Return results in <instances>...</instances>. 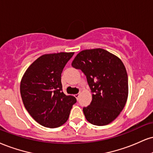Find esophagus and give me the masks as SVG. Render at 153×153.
<instances>
[{"label":"esophagus","mask_w":153,"mask_h":153,"mask_svg":"<svg viewBox=\"0 0 153 153\" xmlns=\"http://www.w3.org/2000/svg\"><path fill=\"white\" fill-rule=\"evenodd\" d=\"M74 96L76 97L77 99H78V97H79V96H80V93H77V94H75V95H74Z\"/></svg>","instance_id":"esophagus-1"}]
</instances>
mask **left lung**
<instances>
[{"label":"left lung","instance_id":"1","mask_svg":"<svg viewBox=\"0 0 153 153\" xmlns=\"http://www.w3.org/2000/svg\"><path fill=\"white\" fill-rule=\"evenodd\" d=\"M72 66L85 75L93 93L91 104L82 110L86 120L98 126L113 122L128 96V74L122 60L102 48L84 50L74 58Z\"/></svg>","mask_w":153,"mask_h":153}]
</instances>
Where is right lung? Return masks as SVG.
<instances>
[{
    "instance_id": "obj_1",
    "label": "right lung",
    "mask_w": 153,
    "mask_h": 153,
    "mask_svg": "<svg viewBox=\"0 0 153 153\" xmlns=\"http://www.w3.org/2000/svg\"><path fill=\"white\" fill-rule=\"evenodd\" d=\"M74 53L45 54L29 66L21 82L20 91L25 109L44 127L61 126L69 117L76 98L64 94L61 73Z\"/></svg>"
}]
</instances>
